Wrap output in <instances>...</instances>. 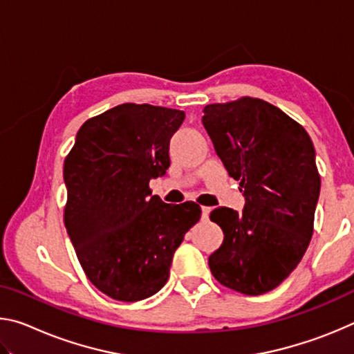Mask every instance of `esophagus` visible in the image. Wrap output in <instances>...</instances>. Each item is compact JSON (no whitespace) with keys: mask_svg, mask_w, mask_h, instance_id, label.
I'll return each instance as SVG.
<instances>
[{"mask_svg":"<svg viewBox=\"0 0 354 354\" xmlns=\"http://www.w3.org/2000/svg\"><path fill=\"white\" fill-rule=\"evenodd\" d=\"M209 214H211V207L203 206V207H201V218H203V220H207V218H209Z\"/></svg>","mask_w":354,"mask_h":354,"instance_id":"1","label":"esophagus"}]
</instances>
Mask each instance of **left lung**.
I'll list each match as a JSON object with an SVG mask.
<instances>
[{
  "mask_svg": "<svg viewBox=\"0 0 354 354\" xmlns=\"http://www.w3.org/2000/svg\"><path fill=\"white\" fill-rule=\"evenodd\" d=\"M203 112L215 153L245 196L241 214L225 206L211 212L225 239L209 267L220 284L262 295L295 270L313 237L320 195L313 140L259 98L209 104Z\"/></svg>",
  "mask_w": 354,
  "mask_h": 354,
  "instance_id": "left-lung-1",
  "label": "left lung"
}]
</instances>
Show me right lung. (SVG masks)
Masks as SVG:
<instances>
[{
	"mask_svg": "<svg viewBox=\"0 0 354 354\" xmlns=\"http://www.w3.org/2000/svg\"><path fill=\"white\" fill-rule=\"evenodd\" d=\"M183 111L120 104L87 120L64 164V221L91 283L118 301H140L165 286L176 248L201 217L194 201L167 205L149 181L170 167Z\"/></svg>",
	"mask_w": 354,
	"mask_h": 354,
	"instance_id": "obj_1",
	"label": "right lung"
}]
</instances>
